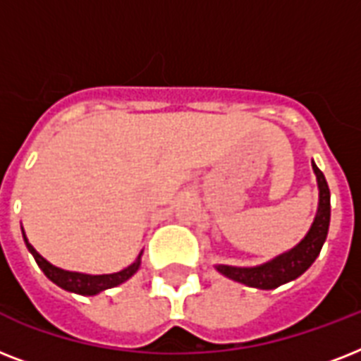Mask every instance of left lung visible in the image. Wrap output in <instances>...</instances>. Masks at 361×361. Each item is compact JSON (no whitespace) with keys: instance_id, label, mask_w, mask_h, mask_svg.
I'll use <instances>...</instances> for the list:
<instances>
[{"instance_id":"obj_1","label":"left lung","mask_w":361,"mask_h":361,"mask_svg":"<svg viewBox=\"0 0 361 361\" xmlns=\"http://www.w3.org/2000/svg\"><path fill=\"white\" fill-rule=\"evenodd\" d=\"M311 164H313V172L317 176V185H319V208H317L313 225L303 236V240L283 255H277L268 262L258 264V266L241 268V266L217 264L215 269L219 274L245 286L271 290V288H277V286L300 277L317 260L320 249L324 245L326 236H328V228H330V189H328L324 174L320 172L314 161Z\"/></svg>"}]
</instances>
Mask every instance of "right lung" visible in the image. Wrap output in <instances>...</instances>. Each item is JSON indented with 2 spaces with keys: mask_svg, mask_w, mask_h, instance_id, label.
<instances>
[{
  "mask_svg": "<svg viewBox=\"0 0 361 361\" xmlns=\"http://www.w3.org/2000/svg\"><path fill=\"white\" fill-rule=\"evenodd\" d=\"M22 236H24L25 247L27 251L33 255L37 266L42 269V274L47 275L48 279L52 281L54 285H58L59 288H63L67 292H75V294H80V296H95L99 292L109 290V288H114V286L121 285L127 279H130L133 275L138 271L142 262V252L138 255L135 262L123 268L121 271H116V274H103V275H90V274H80V271H69V269H61L58 266L50 264L44 257H41L39 252L35 251V247L31 245L27 238H25V232L22 228Z\"/></svg>",
  "mask_w": 361,
  "mask_h": 361,
  "instance_id": "1",
  "label": "right lung"
}]
</instances>
